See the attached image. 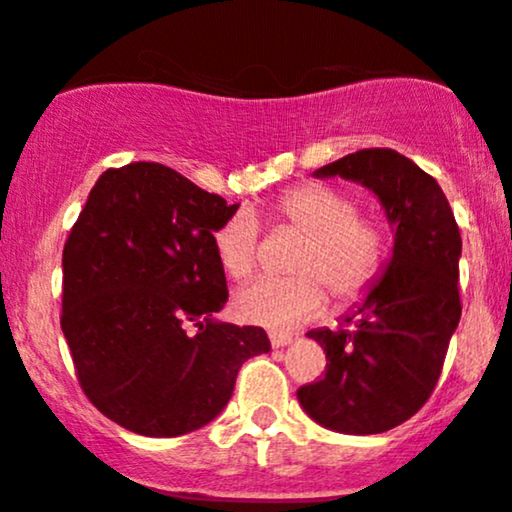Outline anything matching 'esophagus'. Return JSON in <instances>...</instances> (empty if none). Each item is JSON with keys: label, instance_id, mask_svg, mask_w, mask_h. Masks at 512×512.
Listing matches in <instances>:
<instances>
[{"label": "esophagus", "instance_id": "1", "mask_svg": "<svg viewBox=\"0 0 512 512\" xmlns=\"http://www.w3.org/2000/svg\"><path fill=\"white\" fill-rule=\"evenodd\" d=\"M269 342H272V347H286V345H291V342H294V335L291 333H277V330H272V333H269Z\"/></svg>", "mask_w": 512, "mask_h": 512}]
</instances>
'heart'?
<instances>
[{
  "label": "heart",
  "instance_id": "obj_1",
  "mask_svg": "<svg viewBox=\"0 0 512 512\" xmlns=\"http://www.w3.org/2000/svg\"><path fill=\"white\" fill-rule=\"evenodd\" d=\"M274 223L301 230L306 243L294 257L296 277L257 279L235 296L238 316L267 328H291L316 318L325 306V286L340 301L362 296L384 265V233L359 216L352 196L328 184H301L269 209ZM218 265L230 279H247L257 267L260 221L238 209L211 235Z\"/></svg>",
  "mask_w": 512,
  "mask_h": 512
}]
</instances>
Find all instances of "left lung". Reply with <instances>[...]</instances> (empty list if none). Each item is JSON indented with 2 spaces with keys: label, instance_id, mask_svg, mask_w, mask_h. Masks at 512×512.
<instances>
[{
  "label": "left lung",
  "instance_id": "1",
  "mask_svg": "<svg viewBox=\"0 0 512 512\" xmlns=\"http://www.w3.org/2000/svg\"><path fill=\"white\" fill-rule=\"evenodd\" d=\"M313 177L369 189L386 213L393 247L384 272L345 316L352 328L306 333L323 347L328 369L296 396L323 428L376 435L418 413L440 379L462 316V235L440 184L396 150H359Z\"/></svg>",
  "mask_w": 512,
  "mask_h": 512
}]
</instances>
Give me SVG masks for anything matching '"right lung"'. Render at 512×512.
<instances>
[{
	"label": "right lung",
	"mask_w": 512,
	"mask_h": 512,
	"mask_svg": "<svg viewBox=\"0 0 512 512\" xmlns=\"http://www.w3.org/2000/svg\"><path fill=\"white\" fill-rule=\"evenodd\" d=\"M240 204L157 162L106 170L63 250V335L89 401L121 428L177 437L209 425L243 362L272 350L228 301L211 235Z\"/></svg>",
	"instance_id": "1"
}]
</instances>
